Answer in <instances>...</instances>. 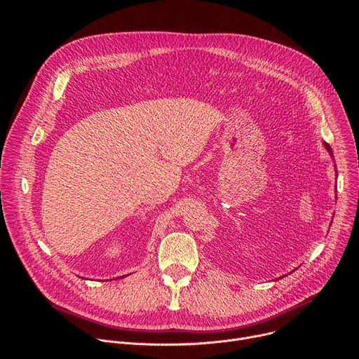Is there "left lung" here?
<instances>
[{"instance_id": "8db88e82", "label": "left lung", "mask_w": 359, "mask_h": 359, "mask_svg": "<svg viewBox=\"0 0 359 359\" xmlns=\"http://www.w3.org/2000/svg\"><path fill=\"white\" fill-rule=\"evenodd\" d=\"M324 147H325V149L328 150V153H330V156H331V158H334V155H332V149L330 147V144H328V143H324ZM337 176H338V175H337Z\"/></svg>"}]
</instances>
